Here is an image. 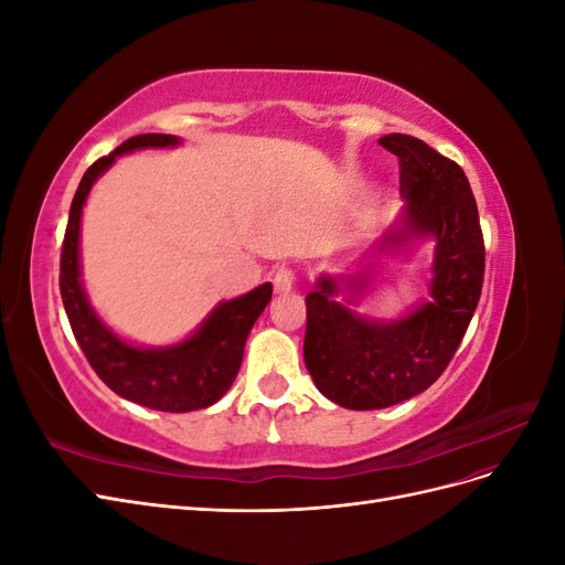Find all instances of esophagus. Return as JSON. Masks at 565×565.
<instances>
[{"label": "esophagus", "instance_id": "esophagus-1", "mask_svg": "<svg viewBox=\"0 0 565 565\" xmlns=\"http://www.w3.org/2000/svg\"><path fill=\"white\" fill-rule=\"evenodd\" d=\"M273 287H276L278 295L289 292V289L295 287V270L287 268V266L278 268L276 273H273Z\"/></svg>", "mask_w": 565, "mask_h": 565}]
</instances>
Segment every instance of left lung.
<instances>
[{
    "label": "left lung",
    "mask_w": 565,
    "mask_h": 565,
    "mask_svg": "<svg viewBox=\"0 0 565 565\" xmlns=\"http://www.w3.org/2000/svg\"><path fill=\"white\" fill-rule=\"evenodd\" d=\"M380 146L401 160L405 207L355 270L320 273L306 297V370L324 398L349 409L391 407L440 377L473 318L486 270L476 200L461 167L407 134L382 136ZM424 239L435 241L429 302L393 321L350 309L384 255L408 253Z\"/></svg>",
    "instance_id": "8db88e82"
}]
</instances>
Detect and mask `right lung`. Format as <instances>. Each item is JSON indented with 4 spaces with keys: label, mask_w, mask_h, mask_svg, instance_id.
I'll return each instance as SVG.
<instances>
[{
    "label": "right lung",
    "mask_w": 565,
    "mask_h": 565,
    "mask_svg": "<svg viewBox=\"0 0 565 565\" xmlns=\"http://www.w3.org/2000/svg\"><path fill=\"white\" fill-rule=\"evenodd\" d=\"M179 136L139 134L131 136L110 156L96 160L82 177L67 216L61 252V297L67 320L89 365L125 401L162 413H193L214 405L237 377L243 365L245 341L256 318L270 301L273 285L264 282L252 292L216 303L198 330L177 344L141 347L117 334L100 318L82 282L79 228L82 210L94 183L104 177L119 156L146 148H177Z\"/></svg>",
    "instance_id": "obj_1"
}]
</instances>
